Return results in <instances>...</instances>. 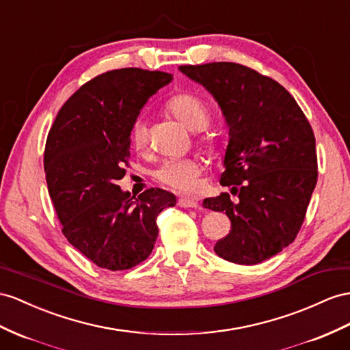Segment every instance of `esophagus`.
<instances>
[{"mask_svg":"<svg viewBox=\"0 0 350 350\" xmlns=\"http://www.w3.org/2000/svg\"><path fill=\"white\" fill-rule=\"evenodd\" d=\"M177 205L182 208H198L200 207L198 201H195L193 198H189V196H182V198H178Z\"/></svg>","mask_w":350,"mask_h":350,"instance_id":"1","label":"esophagus"}]
</instances>
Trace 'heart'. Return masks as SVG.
<instances>
[{"label":"heart","instance_id":"b5f03b06","mask_svg":"<svg viewBox=\"0 0 350 350\" xmlns=\"http://www.w3.org/2000/svg\"><path fill=\"white\" fill-rule=\"evenodd\" d=\"M167 111L187 130L198 133L207 129L210 124V112L198 97L189 93L173 96L167 102ZM148 125L139 118L131 127V142L137 149H145L148 145ZM202 148L213 154L216 149V140L211 136L201 139ZM201 173V163L196 158H182L164 161L157 170L155 177L163 185L173 187L176 191H192L196 186V178Z\"/></svg>","mask_w":350,"mask_h":350}]
</instances>
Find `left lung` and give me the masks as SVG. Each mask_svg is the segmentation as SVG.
<instances>
[{"instance_id":"8db88e82","label":"left lung","mask_w":350,"mask_h":350,"mask_svg":"<svg viewBox=\"0 0 350 350\" xmlns=\"http://www.w3.org/2000/svg\"><path fill=\"white\" fill-rule=\"evenodd\" d=\"M219 103L229 127L221 186L202 205L225 211L229 234L214 252L237 265H257L297 237L318 178L313 130L294 97L275 79L232 62L178 66Z\"/></svg>"}]
</instances>
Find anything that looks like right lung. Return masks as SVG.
Wrapping results in <instances>:
<instances>
[{
  "label": "right lung",
  "instance_id": "right-lung-1",
  "mask_svg": "<svg viewBox=\"0 0 350 350\" xmlns=\"http://www.w3.org/2000/svg\"><path fill=\"white\" fill-rule=\"evenodd\" d=\"M172 79L140 68L97 75L68 98L49 131L44 172L62 232L98 267L125 271L146 260L158 214L176 205L164 189L150 187L133 201L116 185L129 165L140 109Z\"/></svg>",
  "mask_w": 350,
  "mask_h": 350
}]
</instances>
